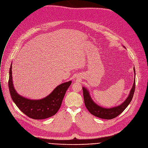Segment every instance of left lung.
<instances>
[{
	"label": "left lung",
	"instance_id": "left-lung-1",
	"mask_svg": "<svg viewBox=\"0 0 148 148\" xmlns=\"http://www.w3.org/2000/svg\"><path fill=\"white\" fill-rule=\"evenodd\" d=\"M134 71L135 76V68H134ZM135 88V80H134V82L133 84V86L132 89L130 91V95L127 99L120 106L114 107L112 108H106L101 107L97 104H96L92 99L89 92L87 89L84 87H83V97L84 101L86 106V107L92 115L100 118V119H106V120H111L119 115L121 113H122L124 110L127 107L130 102L131 101Z\"/></svg>",
	"mask_w": 148,
	"mask_h": 148
}]
</instances>
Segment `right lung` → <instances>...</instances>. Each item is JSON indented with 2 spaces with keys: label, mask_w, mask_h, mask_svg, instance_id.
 <instances>
[{
  "label": "right lung",
  "mask_w": 148,
  "mask_h": 148,
  "mask_svg": "<svg viewBox=\"0 0 148 148\" xmlns=\"http://www.w3.org/2000/svg\"><path fill=\"white\" fill-rule=\"evenodd\" d=\"M11 64L9 71V88L11 97L17 107L27 116L35 120H43L55 115L60 109L71 81L58 86L52 93L41 100H31L20 96L14 89Z\"/></svg>",
  "instance_id": "obj_1"
}]
</instances>
